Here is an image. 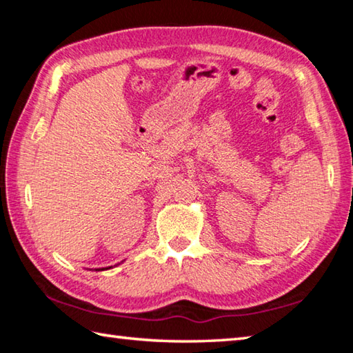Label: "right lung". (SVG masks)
Wrapping results in <instances>:
<instances>
[{
	"label": "right lung",
	"instance_id": "obj_1",
	"mask_svg": "<svg viewBox=\"0 0 353 353\" xmlns=\"http://www.w3.org/2000/svg\"><path fill=\"white\" fill-rule=\"evenodd\" d=\"M112 266H107V268H99V270H97V271H105V270H110Z\"/></svg>",
	"mask_w": 353,
	"mask_h": 353
}]
</instances>
